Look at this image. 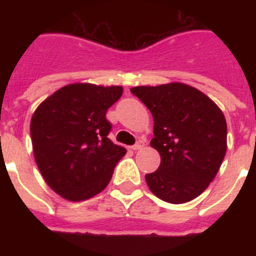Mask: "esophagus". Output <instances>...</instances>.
Listing matches in <instances>:
<instances>
[{
	"label": "esophagus",
	"mask_w": 256,
	"mask_h": 256,
	"mask_svg": "<svg viewBox=\"0 0 256 256\" xmlns=\"http://www.w3.org/2000/svg\"><path fill=\"white\" fill-rule=\"evenodd\" d=\"M144 142H142V141H138V142H137V144H133L132 148H133V150H141V148H144Z\"/></svg>",
	"instance_id": "34e87169"
}]
</instances>
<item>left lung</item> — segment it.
Listing matches in <instances>:
<instances>
[{
	"label": "left lung",
	"mask_w": 256,
	"mask_h": 256,
	"mask_svg": "<svg viewBox=\"0 0 256 256\" xmlns=\"http://www.w3.org/2000/svg\"><path fill=\"white\" fill-rule=\"evenodd\" d=\"M151 112L154 138L162 162L146 174L154 195L170 204L201 195L220 168L227 151V123L216 104L198 88L180 82L130 88Z\"/></svg>",
	"instance_id": "obj_1"
}]
</instances>
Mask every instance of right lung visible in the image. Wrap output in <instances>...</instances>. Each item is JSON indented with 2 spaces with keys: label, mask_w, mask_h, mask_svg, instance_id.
<instances>
[{
  "label": "right lung",
  "mask_w": 256,
  "mask_h": 256,
  "mask_svg": "<svg viewBox=\"0 0 256 256\" xmlns=\"http://www.w3.org/2000/svg\"><path fill=\"white\" fill-rule=\"evenodd\" d=\"M123 94L120 86L73 83L47 97L30 120L37 166L61 198L83 201L108 184L126 150L108 138V108Z\"/></svg>",
  "instance_id": "1"
}]
</instances>
